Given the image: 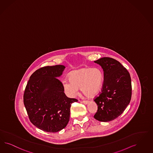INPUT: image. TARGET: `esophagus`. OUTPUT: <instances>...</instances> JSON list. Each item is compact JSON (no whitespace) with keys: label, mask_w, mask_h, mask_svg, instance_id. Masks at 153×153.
Returning <instances> with one entry per match:
<instances>
[{"label":"esophagus","mask_w":153,"mask_h":153,"mask_svg":"<svg viewBox=\"0 0 153 153\" xmlns=\"http://www.w3.org/2000/svg\"><path fill=\"white\" fill-rule=\"evenodd\" d=\"M82 102H83V103L86 105V104H88L89 103V101L88 100H82Z\"/></svg>","instance_id":"1"}]
</instances>
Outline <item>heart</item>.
<instances>
[{
  "instance_id": "obj_1",
  "label": "heart",
  "mask_w": 153,
  "mask_h": 153,
  "mask_svg": "<svg viewBox=\"0 0 153 153\" xmlns=\"http://www.w3.org/2000/svg\"><path fill=\"white\" fill-rule=\"evenodd\" d=\"M103 76L98 68H85L70 74L69 81H63V87L66 94L74 97L77 94L79 88L88 97H94L101 90Z\"/></svg>"
}]
</instances>
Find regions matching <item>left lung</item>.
I'll use <instances>...</instances> for the list:
<instances>
[{
	"mask_svg": "<svg viewBox=\"0 0 153 153\" xmlns=\"http://www.w3.org/2000/svg\"><path fill=\"white\" fill-rule=\"evenodd\" d=\"M103 70L101 92L94 97L98 110L94 116L98 121H112L126 110L132 97L130 74L121 64L113 58L104 57L95 60Z\"/></svg>",
	"mask_w": 153,
	"mask_h": 153,
	"instance_id": "1",
	"label": "left lung"
}]
</instances>
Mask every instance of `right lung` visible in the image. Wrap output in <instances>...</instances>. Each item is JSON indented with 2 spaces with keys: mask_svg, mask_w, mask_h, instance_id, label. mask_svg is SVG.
Returning <instances> with one entry per match:
<instances>
[{
  "mask_svg": "<svg viewBox=\"0 0 153 153\" xmlns=\"http://www.w3.org/2000/svg\"><path fill=\"white\" fill-rule=\"evenodd\" d=\"M64 69V65H56L37 69L25 89L24 103L29 120L45 132H57L67 126L71 104L78 101L65 95L63 84L57 78Z\"/></svg>",
  "mask_w": 153,
  "mask_h": 153,
  "instance_id": "obj_1",
  "label": "right lung"
}]
</instances>
